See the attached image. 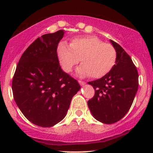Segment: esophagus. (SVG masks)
<instances>
[{"mask_svg":"<svg viewBox=\"0 0 153 153\" xmlns=\"http://www.w3.org/2000/svg\"><path fill=\"white\" fill-rule=\"evenodd\" d=\"M78 82H79V84H80V85H84L85 84V82L81 81V80H78Z\"/></svg>","mask_w":153,"mask_h":153,"instance_id":"1","label":"esophagus"}]
</instances>
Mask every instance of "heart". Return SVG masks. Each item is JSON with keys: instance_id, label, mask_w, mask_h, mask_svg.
I'll use <instances>...</instances> for the list:
<instances>
[{"instance_id": "b5f03b06", "label": "heart", "mask_w": 153, "mask_h": 153, "mask_svg": "<svg viewBox=\"0 0 153 153\" xmlns=\"http://www.w3.org/2000/svg\"><path fill=\"white\" fill-rule=\"evenodd\" d=\"M57 57L63 71L71 73L78 64L79 76L99 78L108 74L117 62V51L113 45L104 43L96 36L75 37L70 45L60 42L57 47Z\"/></svg>"}]
</instances>
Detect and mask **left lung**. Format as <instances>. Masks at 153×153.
Segmentation results:
<instances>
[{
	"label": "left lung",
	"instance_id": "8db88e82",
	"mask_svg": "<svg viewBox=\"0 0 153 153\" xmlns=\"http://www.w3.org/2000/svg\"><path fill=\"white\" fill-rule=\"evenodd\" d=\"M117 51L115 65L101 78L88 82L95 89L88 106L93 117L103 124H114L129 111L138 89V73L131 57L120 45L110 40Z\"/></svg>",
	"mask_w": 153,
	"mask_h": 153
}]
</instances>
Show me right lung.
<instances>
[{"instance_id": "1", "label": "right lung", "mask_w": 153, "mask_h": 153, "mask_svg": "<svg viewBox=\"0 0 153 153\" xmlns=\"http://www.w3.org/2000/svg\"><path fill=\"white\" fill-rule=\"evenodd\" d=\"M65 31L44 34L19 59L12 82L15 102L34 124L51 127L65 118L72 99L80 89L61 69L57 47Z\"/></svg>"}]
</instances>
